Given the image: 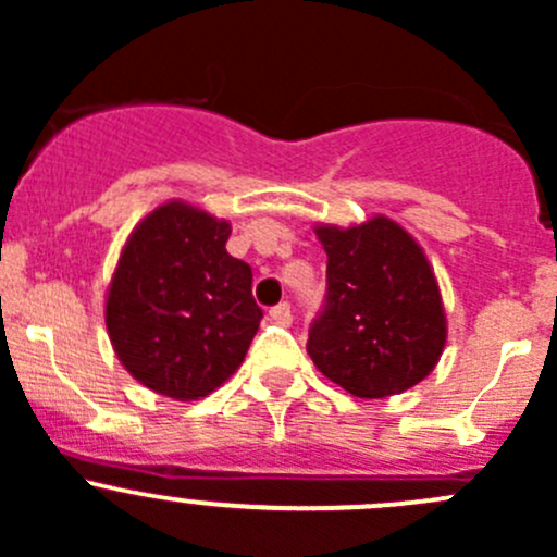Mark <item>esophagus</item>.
I'll list each match as a JSON object with an SVG mask.
<instances>
[{
	"label": "esophagus",
	"mask_w": 557,
	"mask_h": 557,
	"mask_svg": "<svg viewBox=\"0 0 557 557\" xmlns=\"http://www.w3.org/2000/svg\"><path fill=\"white\" fill-rule=\"evenodd\" d=\"M269 318H272L277 325H290V320H294V314H290V305H288V301H283V305L272 307V310H269Z\"/></svg>",
	"instance_id": "obj_1"
}]
</instances>
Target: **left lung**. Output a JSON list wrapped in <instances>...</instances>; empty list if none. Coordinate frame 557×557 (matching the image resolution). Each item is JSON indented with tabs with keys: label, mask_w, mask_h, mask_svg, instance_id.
Masks as SVG:
<instances>
[{
	"label": "left lung",
	"mask_w": 557,
	"mask_h": 557,
	"mask_svg": "<svg viewBox=\"0 0 557 557\" xmlns=\"http://www.w3.org/2000/svg\"><path fill=\"white\" fill-rule=\"evenodd\" d=\"M314 237L329 256V301L307 339L318 372L358 398L423 383L445 352L447 314L418 239L387 215L314 223Z\"/></svg>",
	"instance_id": "1"
}]
</instances>
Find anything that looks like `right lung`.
<instances>
[{"label":"right lung","instance_id":"1","mask_svg":"<svg viewBox=\"0 0 557 557\" xmlns=\"http://www.w3.org/2000/svg\"><path fill=\"white\" fill-rule=\"evenodd\" d=\"M228 234L226 218L170 199L121 247L107 336L123 369L159 396L199 401L243 367L263 312L250 267L228 256Z\"/></svg>","mask_w":557,"mask_h":557}]
</instances>
